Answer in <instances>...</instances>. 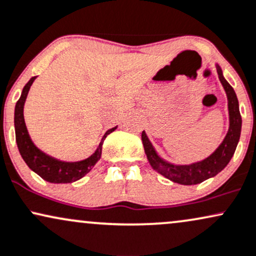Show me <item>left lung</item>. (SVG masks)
I'll return each mask as SVG.
<instances>
[{
    "instance_id": "obj_1",
    "label": "left lung",
    "mask_w": 256,
    "mask_h": 256,
    "mask_svg": "<svg viewBox=\"0 0 256 256\" xmlns=\"http://www.w3.org/2000/svg\"><path fill=\"white\" fill-rule=\"evenodd\" d=\"M217 73L219 80H220L222 85H223L228 96L230 127L223 142L219 145L218 148L210 157L190 165L170 164L157 154V152L153 148L151 141L148 140L145 132H142V134H141L144 148H145V153L151 166L156 171H158L160 175L169 178L170 181L184 186L198 184V183L204 182L205 180L211 178V177L220 172L229 164L234 153L236 151L242 127V118L241 114H240L238 100H237L236 93L234 91L232 87L224 79L223 73H222V69L219 66H217Z\"/></svg>"
}]
</instances>
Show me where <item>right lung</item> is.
<instances>
[{"label":"right lung","mask_w":256,"mask_h":256,"mask_svg":"<svg viewBox=\"0 0 256 256\" xmlns=\"http://www.w3.org/2000/svg\"><path fill=\"white\" fill-rule=\"evenodd\" d=\"M37 76H33L30 79L28 82L24 87L19 100L15 105L14 112V126H15V139L19 152L25 163L32 171H34L42 178L50 183H72L80 180L87 172H90L94 164L100 159L102 146L105 138L110 133L115 130V128H111L104 134L103 139L99 144L98 148L93 153L91 157L81 162H62L55 159L50 156L42 152L32 142L27 132L25 120H24V104H25L27 93L30 91V87Z\"/></svg>","instance_id":"right-lung-1"}]
</instances>
